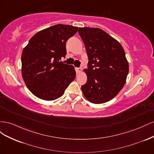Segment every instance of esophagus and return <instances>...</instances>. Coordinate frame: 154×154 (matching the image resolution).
<instances>
[{"mask_svg":"<svg viewBox=\"0 0 154 154\" xmlns=\"http://www.w3.org/2000/svg\"><path fill=\"white\" fill-rule=\"evenodd\" d=\"M82 68H76V74H80V73L82 72Z\"/></svg>","mask_w":154,"mask_h":154,"instance_id":"obj_1","label":"esophagus"}]
</instances>
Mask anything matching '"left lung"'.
Listing matches in <instances>:
<instances>
[{
  "mask_svg": "<svg viewBox=\"0 0 154 154\" xmlns=\"http://www.w3.org/2000/svg\"><path fill=\"white\" fill-rule=\"evenodd\" d=\"M78 33L88 58L83 94L92 103H105L113 99L125 84L128 62L125 51L118 41L101 29L79 27Z\"/></svg>",
  "mask_w": 154,
  "mask_h": 154,
  "instance_id": "left-lung-1",
  "label": "left lung"
}]
</instances>
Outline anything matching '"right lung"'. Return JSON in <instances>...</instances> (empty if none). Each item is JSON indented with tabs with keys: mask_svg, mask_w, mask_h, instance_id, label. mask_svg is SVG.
Instances as JSON below:
<instances>
[{
	"mask_svg": "<svg viewBox=\"0 0 154 154\" xmlns=\"http://www.w3.org/2000/svg\"><path fill=\"white\" fill-rule=\"evenodd\" d=\"M78 27L57 24L38 31L23 49L22 76L27 87L38 98L61 97L76 77L74 67L60 61L66 57V42Z\"/></svg>",
	"mask_w": 154,
	"mask_h": 154,
	"instance_id": "add662e5",
	"label": "right lung"
}]
</instances>
